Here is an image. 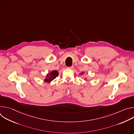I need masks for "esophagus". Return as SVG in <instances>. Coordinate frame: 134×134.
Wrapping results in <instances>:
<instances>
[{
	"instance_id": "obj_1",
	"label": "esophagus",
	"mask_w": 134,
	"mask_h": 134,
	"mask_svg": "<svg viewBox=\"0 0 134 134\" xmlns=\"http://www.w3.org/2000/svg\"><path fill=\"white\" fill-rule=\"evenodd\" d=\"M68 69H72L74 68V67L73 66H70V67H67Z\"/></svg>"
}]
</instances>
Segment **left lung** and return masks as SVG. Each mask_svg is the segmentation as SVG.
<instances>
[{
  "instance_id": "1",
  "label": "left lung",
  "mask_w": 134,
  "mask_h": 134,
  "mask_svg": "<svg viewBox=\"0 0 134 134\" xmlns=\"http://www.w3.org/2000/svg\"><path fill=\"white\" fill-rule=\"evenodd\" d=\"M84 74V72H82V74Z\"/></svg>"
}]
</instances>
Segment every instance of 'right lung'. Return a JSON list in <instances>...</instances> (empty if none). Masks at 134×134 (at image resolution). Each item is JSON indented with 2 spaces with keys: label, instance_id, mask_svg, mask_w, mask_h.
Returning a JSON list of instances; mask_svg holds the SVG:
<instances>
[{
  "label": "right lung",
  "instance_id": "right-lung-1",
  "mask_svg": "<svg viewBox=\"0 0 134 134\" xmlns=\"http://www.w3.org/2000/svg\"><path fill=\"white\" fill-rule=\"evenodd\" d=\"M59 75L58 71L57 70H53L51 72L48 73L47 75L46 78L44 79V82L50 83L52 81H53L57 76H58Z\"/></svg>",
  "mask_w": 134,
  "mask_h": 134
}]
</instances>
